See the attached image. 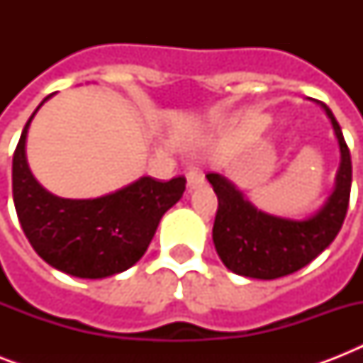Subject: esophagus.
Wrapping results in <instances>:
<instances>
[{"instance_id":"34e87169","label":"esophagus","mask_w":363,"mask_h":363,"mask_svg":"<svg viewBox=\"0 0 363 363\" xmlns=\"http://www.w3.org/2000/svg\"><path fill=\"white\" fill-rule=\"evenodd\" d=\"M186 181H188V186H190V188L199 186V184L203 182V173H201L198 167H188Z\"/></svg>"}]
</instances>
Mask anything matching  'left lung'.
<instances>
[{"mask_svg":"<svg viewBox=\"0 0 363 363\" xmlns=\"http://www.w3.org/2000/svg\"><path fill=\"white\" fill-rule=\"evenodd\" d=\"M320 105L332 121L341 148V167L335 190L315 216L288 220L254 209L232 182L216 173L207 181L218 198L213 241L228 269L250 279H279L313 262L343 226L352 184V162L341 125L326 104Z\"/></svg>","mask_w":363,"mask_h":363,"instance_id":"1","label":"left lung"}]
</instances>
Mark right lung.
Segmentation results:
<instances>
[{
    "mask_svg": "<svg viewBox=\"0 0 363 363\" xmlns=\"http://www.w3.org/2000/svg\"><path fill=\"white\" fill-rule=\"evenodd\" d=\"M33 115L13 154L14 209L33 250L56 269L81 279H104L130 269L152 241L160 218L181 199L186 179L162 182L141 177L96 199L52 196L33 179L26 162V133Z\"/></svg>",
    "mask_w": 363,
    "mask_h": 363,
    "instance_id": "right-lung-1",
    "label": "right lung"
}]
</instances>
